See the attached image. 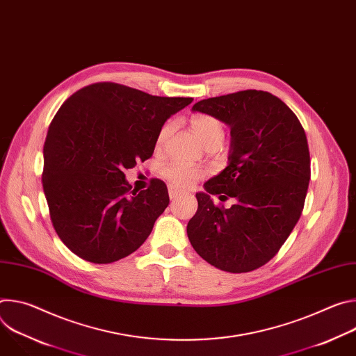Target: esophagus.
Listing matches in <instances>:
<instances>
[{"label": "esophagus", "mask_w": 356, "mask_h": 356, "mask_svg": "<svg viewBox=\"0 0 356 356\" xmlns=\"http://www.w3.org/2000/svg\"><path fill=\"white\" fill-rule=\"evenodd\" d=\"M181 194H183V191H181L180 188H177V187H175V186H169V197H170L172 200L177 198V197L181 195Z\"/></svg>", "instance_id": "1"}]
</instances>
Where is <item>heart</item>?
Masks as SVG:
<instances>
[{
    "label": "heart",
    "mask_w": 356,
    "mask_h": 356,
    "mask_svg": "<svg viewBox=\"0 0 356 356\" xmlns=\"http://www.w3.org/2000/svg\"><path fill=\"white\" fill-rule=\"evenodd\" d=\"M190 124H191L194 134L207 147H213V146L220 147L221 146L224 136H225V129H224L222 122L218 118H216L213 115H207V114H198L191 118ZM172 131H173V122H170V121L166 122L159 129V134L156 138V145L159 147H162L166 143ZM161 173L170 184H173L176 187H191L193 184H195L198 180H201L206 176V172L202 169L187 165L180 161L168 162L166 165H163Z\"/></svg>",
    "instance_id": "heart-1"
}]
</instances>
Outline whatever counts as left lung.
<instances>
[{"instance_id":"left-lung-1","label":"left lung","mask_w":356,"mask_h":356,"mask_svg":"<svg viewBox=\"0 0 356 356\" xmlns=\"http://www.w3.org/2000/svg\"><path fill=\"white\" fill-rule=\"evenodd\" d=\"M193 111L231 127V150L228 166L195 194L188 239L221 270H255L279 252L304 209L312 176L306 132L280 98L262 90L201 99ZM211 195L236 202L216 207Z\"/></svg>"}]
</instances>
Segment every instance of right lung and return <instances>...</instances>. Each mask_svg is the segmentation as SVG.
<instances>
[{
    "label": "right lung",
    "instance_id": "add662e5",
    "mask_svg": "<svg viewBox=\"0 0 356 356\" xmlns=\"http://www.w3.org/2000/svg\"><path fill=\"white\" fill-rule=\"evenodd\" d=\"M191 97H158L118 83L86 86L47 129L42 183L50 220L79 258L111 264L135 252L169 206L166 184L132 190L124 170L154 154L165 121Z\"/></svg>",
    "mask_w": 356,
    "mask_h": 356
}]
</instances>
